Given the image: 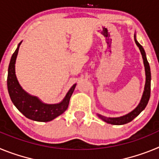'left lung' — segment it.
<instances>
[{
    "label": "left lung",
    "mask_w": 159,
    "mask_h": 159,
    "mask_svg": "<svg viewBox=\"0 0 159 159\" xmlns=\"http://www.w3.org/2000/svg\"><path fill=\"white\" fill-rule=\"evenodd\" d=\"M134 41H135L136 44L139 48L140 52H141V54L143 56V63H144V66H145V71H146V84H145V88H144V92H143V97H142V99L140 101V103L139 104V106L134 109V111H132L131 112H130L129 114L126 115L124 116H122V117L119 118H107L104 116H100V115H98L99 118H100L102 120L105 121L106 123H110V124L113 125H123L126 124V123H130V121H132L133 119L135 117H137L142 111H143L145 107H147V103H148V101L150 99V96H151V69H150V65H149V63L147 61V57H146V53L143 48L142 47V45L140 44L139 42L136 40L135 37H134Z\"/></svg>",
    "instance_id": "1"
}]
</instances>
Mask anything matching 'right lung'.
<instances>
[{"mask_svg": "<svg viewBox=\"0 0 159 159\" xmlns=\"http://www.w3.org/2000/svg\"><path fill=\"white\" fill-rule=\"evenodd\" d=\"M20 43H19V45ZM19 46L12 54L8 66L7 85L11 100L20 111L28 119L38 122L51 121L60 116L67 109L70 98L72 95L75 85H73L65 98L58 104H44L35 96H31L20 86L15 74V63Z\"/></svg>", "mask_w": 159, "mask_h": 159, "instance_id": "right-lung-1", "label": "right lung"}]
</instances>
